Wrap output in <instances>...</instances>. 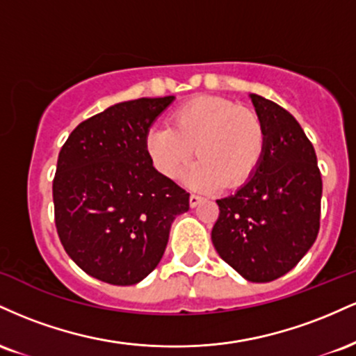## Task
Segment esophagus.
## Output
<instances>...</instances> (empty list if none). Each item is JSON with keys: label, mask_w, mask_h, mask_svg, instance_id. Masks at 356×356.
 I'll use <instances>...</instances> for the list:
<instances>
[{"label": "esophagus", "mask_w": 356, "mask_h": 356, "mask_svg": "<svg viewBox=\"0 0 356 356\" xmlns=\"http://www.w3.org/2000/svg\"><path fill=\"white\" fill-rule=\"evenodd\" d=\"M202 201H204V199L201 197V195H197V194H191V197H189V204H191V207L199 206V204H201Z\"/></svg>", "instance_id": "esophagus-1"}]
</instances>
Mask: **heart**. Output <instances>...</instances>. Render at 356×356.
Masks as SVG:
<instances>
[{"instance_id": "obj_1", "label": "heart", "mask_w": 356, "mask_h": 356, "mask_svg": "<svg viewBox=\"0 0 356 356\" xmlns=\"http://www.w3.org/2000/svg\"><path fill=\"white\" fill-rule=\"evenodd\" d=\"M145 149L155 169L175 179L184 175L199 191L236 189L254 175L266 152V130L252 108L222 97H197L177 107L169 129L152 130Z\"/></svg>"}]
</instances>
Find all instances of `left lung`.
<instances>
[{
	"label": "left lung",
	"mask_w": 356,
	"mask_h": 356,
	"mask_svg": "<svg viewBox=\"0 0 356 356\" xmlns=\"http://www.w3.org/2000/svg\"><path fill=\"white\" fill-rule=\"evenodd\" d=\"M266 130L263 162L236 194L219 199L211 239L219 256L252 283L291 271L320 231L321 174L313 144L296 118L251 95Z\"/></svg>",
	"instance_id": "obj_1"
}]
</instances>
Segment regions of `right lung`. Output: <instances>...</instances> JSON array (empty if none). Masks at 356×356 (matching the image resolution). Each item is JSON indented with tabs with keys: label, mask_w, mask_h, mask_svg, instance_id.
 Masks as SVG:
<instances>
[{
	"label": "right lung",
	"mask_w": 356,
	"mask_h": 356,
	"mask_svg": "<svg viewBox=\"0 0 356 356\" xmlns=\"http://www.w3.org/2000/svg\"><path fill=\"white\" fill-rule=\"evenodd\" d=\"M174 97L137 99L87 118L61 147L53 179L55 226L90 276L130 286L154 271L189 192L154 169L150 125Z\"/></svg>",
	"instance_id": "1"
}]
</instances>
